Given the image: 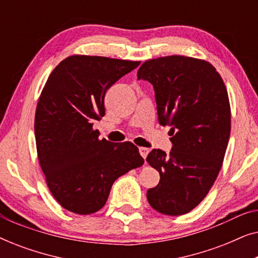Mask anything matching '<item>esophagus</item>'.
<instances>
[{
	"label": "esophagus",
	"instance_id": "esophagus-1",
	"mask_svg": "<svg viewBox=\"0 0 258 258\" xmlns=\"http://www.w3.org/2000/svg\"><path fill=\"white\" fill-rule=\"evenodd\" d=\"M148 153H149V149H147V148H144V147H141L140 148V154H141V156L144 158V160H146V158H147Z\"/></svg>",
	"mask_w": 258,
	"mask_h": 258
}]
</instances>
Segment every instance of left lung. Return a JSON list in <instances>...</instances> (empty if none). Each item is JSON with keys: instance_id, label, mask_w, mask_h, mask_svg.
<instances>
[{"instance_id": "obj_1", "label": "left lung", "mask_w": 258, "mask_h": 258, "mask_svg": "<svg viewBox=\"0 0 258 258\" xmlns=\"http://www.w3.org/2000/svg\"><path fill=\"white\" fill-rule=\"evenodd\" d=\"M137 79L153 84L158 122L171 126L170 154L153 149L147 157L161 176L148 202L169 216L186 214L207 196L223 163L231 128L224 82L209 62L179 55L144 62Z\"/></svg>"}]
</instances>
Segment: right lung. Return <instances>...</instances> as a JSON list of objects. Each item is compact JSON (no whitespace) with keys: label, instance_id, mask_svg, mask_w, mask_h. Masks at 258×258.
<instances>
[{"label":"right lung","instance_id":"right-lung-1","mask_svg":"<svg viewBox=\"0 0 258 258\" xmlns=\"http://www.w3.org/2000/svg\"><path fill=\"white\" fill-rule=\"evenodd\" d=\"M140 62L69 56L52 70L35 114L37 156L48 188L72 213L94 214L119 176L144 160L132 142L98 140L95 119L105 114L107 90Z\"/></svg>","mask_w":258,"mask_h":258}]
</instances>
